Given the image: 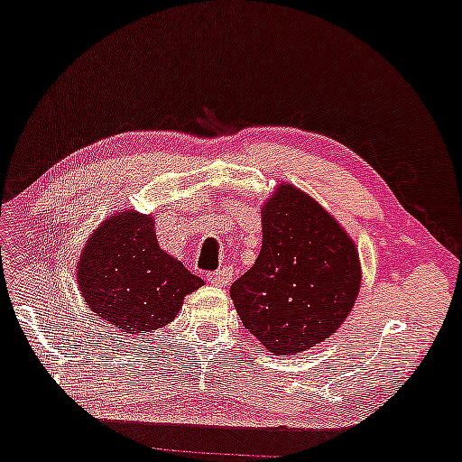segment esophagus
<instances>
[{
    "instance_id": "obj_1",
    "label": "esophagus",
    "mask_w": 462,
    "mask_h": 462,
    "mask_svg": "<svg viewBox=\"0 0 462 462\" xmlns=\"http://www.w3.org/2000/svg\"><path fill=\"white\" fill-rule=\"evenodd\" d=\"M231 279H233V271L229 266H223V268H218V271L207 274V281L210 282V285L225 287V285H229Z\"/></svg>"
}]
</instances>
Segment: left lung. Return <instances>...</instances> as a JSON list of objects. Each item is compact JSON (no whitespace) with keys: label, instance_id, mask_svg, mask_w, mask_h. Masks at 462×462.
<instances>
[{"label":"left lung","instance_id":"1","mask_svg":"<svg viewBox=\"0 0 462 462\" xmlns=\"http://www.w3.org/2000/svg\"><path fill=\"white\" fill-rule=\"evenodd\" d=\"M359 252L314 198L279 183L262 207V250L231 285L241 322L274 355L324 343L353 310Z\"/></svg>","mask_w":462,"mask_h":462}]
</instances>
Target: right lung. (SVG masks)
Returning <instances> with one entry per match:
<instances>
[{"mask_svg":"<svg viewBox=\"0 0 462 462\" xmlns=\"http://www.w3.org/2000/svg\"><path fill=\"white\" fill-rule=\"evenodd\" d=\"M76 268L90 311L124 335L173 322L183 297L204 285L200 276L161 250L154 218L136 210L119 212L97 226Z\"/></svg>","mask_w":462,"mask_h":462,"instance_id":"right-lung-1","label":"right lung"}]
</instances>
